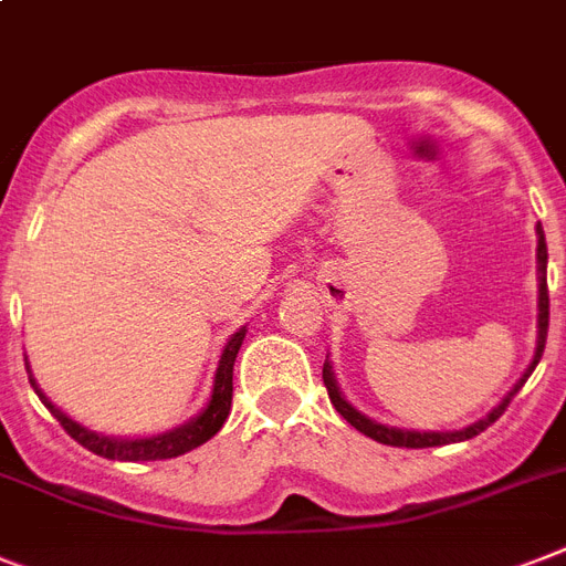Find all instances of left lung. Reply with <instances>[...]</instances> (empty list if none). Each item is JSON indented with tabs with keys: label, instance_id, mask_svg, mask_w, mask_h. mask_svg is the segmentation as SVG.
Here are the masks:
<instances>
[{
	"label": "left lung",
	"instance_id": "left-lung-1",
	"mask_svg": "<svg viewBox=\"0 0 566 566\" xmlns=\"http://www.w3.org/2000/svg\"><path fill=\"white\" fill-rule=\"evenodd\" d=\"M537 232V339H535V355H532L530 366L523 371L517 384L503 395V401L497 407H491V412L474 421V424L462 427V430H403V427H389V424H380L375 418H369L366 412H360L355 403L348 401L343 389H339L337 378H334V366L331 360H325L323 366V380H325V389H328V398L331 403L337 407V412L346 418L348 424L360 430L363 436H369L375 442L380 444H392V448H439V444H453V442H465V439H474L480 436L485 427H491L497 421L503 412H506L509 401H512L514 395L521 392V387L526 384L535 366L541 363V355H544V346H546V328H549V291H546V238H544V229L541 223L535 227Z\"/></svg>",
	"mask_w": 566,
	"mask_h": 566
}]
</instances>
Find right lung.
<instances>
[{
  "instance_id": "1",
  "label": "right lung",
  "mask_w": 566,
  "mask_h": 566,
  "mask_svg": "<svg viewBox=\"0 0 566 566\" xmlns=\"http://www.w3.org/2000/svg\"><path fill=\"white\" fill-rule=\"evenodd\" d=\"M243 337H247V325L232 334L227 339V346L220 352L218 369H214V384H211V395L206 407L197 412L195 418H188L179 427H171V430H165V433H154V436H104L98 430H90L81 421H75L72 416L60 410L57 403H52V398L40 389L36 378L31 375V363L25 357V369H29V380L34 392L40 395V401L45 403V410L52 412L57 418L63 430H66L77 444H84L86 450L92 453H98L104 459H118V462H154V459H174L182 457L188 450L200 448L211 439V436L218 433L223 421L229 418V410H232V366H235L238 348H241Z\"/></svg>"
}]
</instances>
